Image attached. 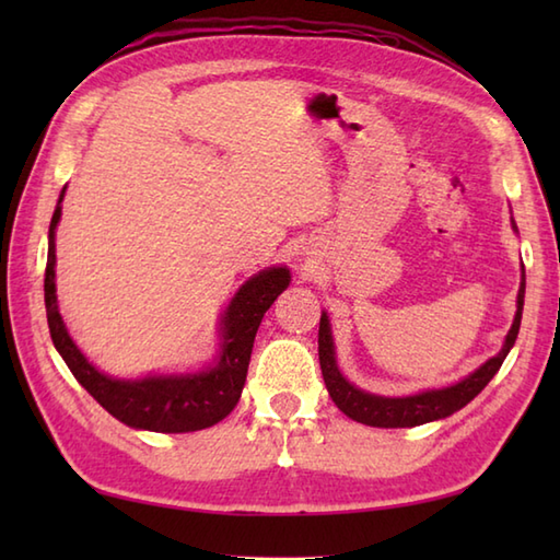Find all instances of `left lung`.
<instances>
[{
    "mask_svg": "<svg viewBox=\"0 0 560 560\" xmlns=\"http://www.w3.org/2000/svg\"><path fill=\"white\" fill-rule=\"evenodd\" d=\"M513 229L517 231L515 223ZM522 305H525V273H522L513 327H510L503 349L498 351V355H493V359L486 361L481 368H477V371L459 380L455 385L443 387V389H425L411 397H380L351 385L349 380L341 375L337 365L335 339H331L327 313H323V317H319L317 351H319V368H323V377H325L329 397L343 413L349 416V419L365 425H375V428H411L428 421L445 419V416L467 407V404L491 383L493 375L501 371L505 355L510 353V349H513V343L517 339L520 323H522Z\"/></svg>",
    "mask_w": 560,
    "mask_h": 560,
    "instance_id": "1",
    "label": "left lung"
}]
</instances>
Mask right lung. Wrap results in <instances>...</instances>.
<instances>
[{
  "mask_svg": "<svg viewBox=\"0 0 560 560\" xmlns=\"http://www.w3.org/2000/svg\"><path fill=\"white\" fill-rule=\"evenodd\" d=\"M65 189L67 187H62L50 221V233H47L45 311L55 349L69 365L71 375L117 421L141 428V431L192 433L225 419L241 399L261 317L279 299V293L289 289V269L269 267L243 283L221 317V347L217 361L205 371L187 375H149L141 380L110 377L86 361V355L71 341L62 315L57 311L55 229L62 217L59 205L65 199Z\"/></svg>",
  "mask_w": 560,
  "mask_h": 560,
  "instance_id": "right-lung-1",
  "label": "right lung"
}]
</instances>
